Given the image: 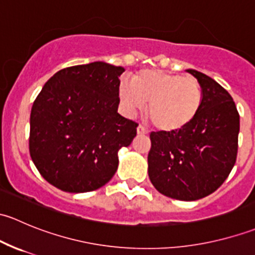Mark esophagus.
<instances>
[{"instance_id": "1", "label": "esophagus", "mask_w": 255, "mask_h": 255, "mask_svg": "<svg viewBox=\"0 0 255 255\" xmlns=\"http://www.w3.org/2000/svg\"><path fill=\"white\" fill-rule=\"evenodd\" d=\"M137 133H138V135H146V134H148V129H146L144 126L139 125V126H138V128H137Z\"/></svg>"}]
</instances>
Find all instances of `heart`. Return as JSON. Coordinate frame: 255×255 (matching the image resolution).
I'll return each mask as SVG.
<instances>
[{
  "label": "heart",
  "instance_id": "obj_1",
  "mask_svg": "<svg viewBox=\"0 0 255 255\" xmlns=\"http://www.w3.org/2000/svg\"><path fill=\"white\" fill-rule=\"evenodd\" d=\"M120 97L129 112L143 110L156 129L174 133L189 127L201 110L204 90L197 79L159 70L138 71L121 82Z\"/></svg>",
  "mask_w": 255,
  "mask_h": 255
}]
</instances>
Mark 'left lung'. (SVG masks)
<instances>
[{
	"instance_id": "8db88e82",
	"label": "left lung",
	"mask_w": 255,
	"mask_h": 255,
	"mask_svg": "<svg viewBox=\"0 0 255 255\" xmlns=\"http://www.w3.org/2000/svg\"><path fill=\"white\" fill-rule=\"evenodd\" d=\"M187 71L204 90L201 110L182 130L150 133L148 174L160 194L195 201L216 191L235 166L239 113L232 96L218 82L194 69Z\"/></svg>"
}]
</instances>
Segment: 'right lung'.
Instances as JSON below:
<instances>
[{
    "label": "right lung",
    "mask_w": 255,
    "mask_h": 255,
    "mask_svg": "<svg viewBox=\"0 0 255 255\" xmlns=\"http://www.w3.org/2000/svg\"><path fill=\"white\" fill-rule=\"evenodd\" d=\"M122 66L104 61L61 69L30 112L29 153L40 175L66 192H89L112 179L118 150L138 123L117 112Z\"/></svg>",
    "instance_id": "1"
}]
</instances>
